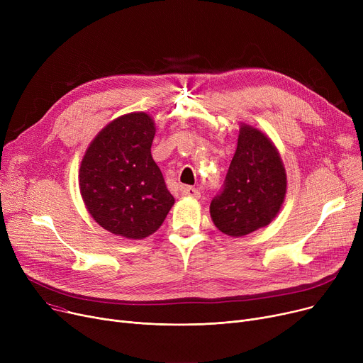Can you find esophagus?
<instances>
[{
  "label": "esophagus",
  "mask_w": 363,
  "mask_h": 363,
  "mask_svg": "<svg viewBox=\"0 0 363 363\" xmlns=\"http://www.w3.org/2000/svg\"><path fill=\"white\" fill-rule=\"evenodd\" d=\"M181 191H182L184 197H193V199H199L200 197V191H199L197 188H194V186H182Z\"/></svg>",
  "instance_id": "obj_1"
}]
</instances>
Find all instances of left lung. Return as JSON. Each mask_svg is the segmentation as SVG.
<instances>
[{
    "mask_svg": "<svg viewBox=\"0 0 363 363\" xmlns=\"http://www.w3.org/2000/svg\"><path fill=\"white\" fill-rule=\"evenodd\" d=\"M287 191V177L272 141L260 130L242 125L235 155L220 193L211 203L219 231L242 237L269 225Z\"/></svg>",
    "mask_w": 363,
    "mask_h": 363,
    "instance_id": "1",
    "label": "left lung"
}]
</instances>
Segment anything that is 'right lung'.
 I'll return each instance as SVG.
<instances>
[{
	"label": "right lung",
	"instance_id": "right-lung-1",
	"mask_svg": "<svg viewBox=\"0 0 363 363\" xmlns=\"http://www.w3.org/2000/svg\"><path fill=\"white\" fill-rule=\"evenodd\" d=\"M155 122L129 113L108 123L89 144L79 188L91 216L104 230L141 240L157 231L175 199L151 157Z\"/></svg>",
	"mask_w": 363,
	"mask_h": 363
}]
</instances>
